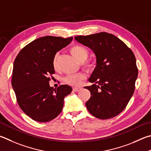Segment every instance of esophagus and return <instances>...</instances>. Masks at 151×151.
<instances>
[{
	"mask_svg": "<svg viewBox=\"0 0 151 151\" xmlns=\"http://www.w3.org/2000/svg\"><path fill=\"white\" fill-rule=\"evenodd\" d=\"M73 91H75V92H78V91H80V90H81V88H77V87H74L73 88Z\"/></svg>",
	"mask_w": 151,
	"mask_h": 151,
	"instance_id": "34e87169",
	"label": "esophagus"
}]
</instances>
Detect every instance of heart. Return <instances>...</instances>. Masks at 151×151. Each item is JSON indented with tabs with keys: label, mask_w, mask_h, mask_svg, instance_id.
I'll return each mask as SVG.
<instances>
[{
	"label": "heart",
	"mask_w": 151,
	"mask_h": 151,
	"mask_svg": "<svg viewBox=\"0 0 151 151\" xmlns=\"http://www.w3.org/2000/svg\"><path fill=\"white\" fill-rule=\"evenodd\" d=\"M70 53L77 60L79 63H82L84 66L87 68H90L92 67V63L90 61H85L88 56V49L81 45H75L70 48ZM57 58H58V54H56L54 56L53 60V66L55 69L57 68ZM84 78V75L83 73H76L74 75H68L65 78V81L67 83L73 86H78L81 84L82 80Z\"/></svg>",
	"instance_id": "1"
}]
</instances>
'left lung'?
Instances as JSON below:
<instances>
[{
    "label": "left lung",
    "instance_id": "8db88e82",
    "mask_svg": "<svg viewBox=\"0 0 151 151\" xmlns=\"http://www.w3.org/2000/svg\"><path fill=\"white\" fill-rule=\"evenodd\" d=\"M75 39L89 47L96 65L85 86L90 92L88 110L98 119L116 116L125 108L135 90L138 69L133 51L118 37L106 32L78 35Z\"/></svg>",
    "mask_w": 151,
    "mask_h": 151
}]
</instances>
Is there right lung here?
<instances>
[{
    "mask_svg": "<svg viewBox=\"0 0 151 151\" xmlns=\"http://www.w3.org/2000/svg\"><path fill=\"white\" fill-rule=\"evenodd\" d=\"M73 37L44 36L35 40L19 52L14 63L12 86L16 99L27 116L34 121L47 122L61 113L64 98L72 88L61 85L53 88L49 76L55 73L53 60Z\"/></svg>",
    "mask_w": 151,
    "mask_h": 151,
    "instance_id": "obj_1",
    "label": "right lung"
}]
</instances>
